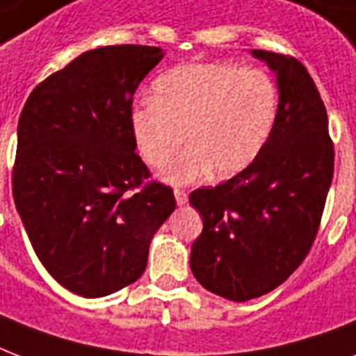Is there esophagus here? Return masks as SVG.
<instances>
[{"instance_id": "1", "label": "esophagus", "mask_w": 356, "mask_h": 356, "mask_svg": "<svg viewBox=\"0 0 356 356\" xmlns=\"http://www.w3.org/2000/svg\"><path fill=\"white\" fill-rule=\"evenodd\" d=\"M173 194H175V200H177V205H184V203L188 201V192H186V190L175 188V192H173Z\"/></svg>"}]
</instances>
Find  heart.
I'll use <instances>...</instances> for the list:
<instances>
[{"label": "heart", "mask_w": 356, "mask_h": 356, "mask_svg": "<svg viewBox=\"0 0 356 356\" xmlns=\"http://www.w3.org/2000/svg\"><path fill=\"white\" fill-rule=\"evenodd\" d=\"M279 116V90L262 70L236 64L190 63L159 75L153 99L134 103L129 122L147 164L166 166L173 184L192 183L214 170L233 177L249 168L270 142Z\"/></svg>", "instance_id": "b5f03b06"}]
</instances>
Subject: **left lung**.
<instances>
[{
    "mask_svg": "<svg viewBox=\"0 0 356 356\" xmlns=\"http://www.w3.org/2000/svg\"><path fill=\"white\" fill-rule=\"evenodd\" d=\"M277 74L279 116L260 156L229 181L197 188L203 218L190 268L209 292L248 301L275 290L307 259L334 173L325 105L305 64L253 49Z\"/></svg>",
    "mask_w": 356,
    "mask_h": 356,
    "instance_id": "8db88e82",
    "label": "left lung"
}]
</instances>
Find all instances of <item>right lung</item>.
I'll use <instances>...</instances> for the list:
<instances>
[{
  "label": "right lung",
  "mask_w": 356,
  "mask_h": 356,
  "mask_svg": "<svg viewBox=\"0 0 356 356\" xmlns=\"http://www.w3.org/2000/svg\"><path fill=\"white\" fill-rule=\"evenodd\" d=\"M161 58L153 46L90 49L38 83L19 114L14 203L44 268L83 298L136 281L175 209L172 186L149 181L129 122Z\"/></svg>",
  "instance_id": "right-lung-1"
}]
</instances>
